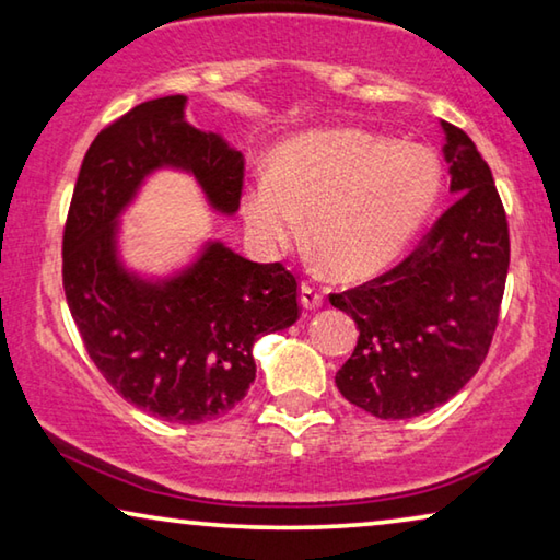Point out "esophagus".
I'll return each mask as SVG.
<instances>
[{"label": "esophagus", "mask_w": 560, "mask_h": 560, "mask_svg": "<svg viewBox=\"0 0 560 560\" xmlns=\"http://www.w3.org/2000/svg\"><path fill=\"white\" fill-rule=\"evenodd\" d=\"M300 305H303L305 310H315L323 305V292L317 290L315 285H310V282H303L300 285Z\"/></svg>", "instance_id": "34e87169"}]
</instances>
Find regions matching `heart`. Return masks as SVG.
<instances>
[{"label":"heart","mask_w":560,"mask_h":560,"mask_svg":"<svg viewBox=\"0 0 560 560\" xmlns=\"http://www.w3.org/2000/svg\"><path fill=\"white\" fill-rule=\"evenodd\" d=\"M443 190L438 154L360 127H320L272 150L270 175L240 197L257 253L275 257L303 235L340 278L390 265L418 235Z\"/></svg>","instance_id":"1"}]
</instances>
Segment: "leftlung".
Listing matches in <instances>:
<instances>
[{"label": "left lung", "mask_w": 560, "mask_h": 560, "mask_svg": "<svg viewBox=\"0 0 560 560\" xmlns=\"http://www.w3.org/2000/svg\"><path fill=\"white\" fill-rule=\"evenodd\" d=\"M441 130L455 202L398 268L330 295L360 328L335 385L383 420L423 416L478 373L509 275V222L490 167L466 132L443 119Z\"/></svg>", "instance_id": "8db88e82"}]
</instances>
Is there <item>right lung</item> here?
<instances>
[{
  "instance_id": "add662e5",
  "label": "right lung",
  "mask_w": 560,
  "mask_h": 560,
  "mask_svg": "<svg viewBox=\"0 0 560 560\" xmlns=\"http://www.w3.org/2000/svg\"><path fill=\"white\" fill-rule=\"evenodd\" d=\"M187 97L137 105L84 154L65 228V295L90 358L125 400L167 423L225 416L255 381L253 346L298 320V282L220 237L167 272L127 262L122 218L158 172L192 177L214 214L240 210L243 154L187 122Z\"/></svg>"
}]
</instances>
